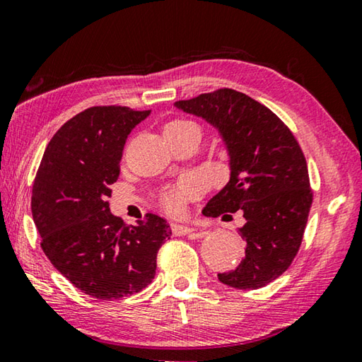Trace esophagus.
Wrapping results in <instances>:
<instances>
[{
	"instance_id": "esophagus-1",
	"label": "esophagus",
	"mask_w": 362,
	"mask_h": 362,
	"mask_svg": "<svg viewBox=\"0 0 362 362\" xmlns=\"http://www.w3.org/2000/svg\"><path fill=\"white\" fill-rule=\"evenodd\" d=\"M170 229H173L174 235H187L194 231L193 228H189L187 225H179V223H173V225H170Z\"/></svg>"
}]
</instances>
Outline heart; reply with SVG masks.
<instances>
[{
  "label": "heart",
  "mask_w": 362,
  "mask_h": 362,
  "mask_svg": "<svg viewBox=\"0 0 362 362\" xmlns=\"http://www.w3.org/2000/svg\"><path fill=\"white\" fill-rule=\"evenodd\" d=\"M196 127V123L188 120H174L166 124L164 131H177L183 128ZM204 189V180L199 175H188L185 179H182L177 185L168 187L163 189L160 201L163 207L168 210L169 214H180L183 207H185V201L189 198H194Z\"/></svg>",
  "instance_id": "1"
}]
</instances>
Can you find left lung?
Here are the masks:
<instances>
[{
	"instance_id": "1",
	"label": "left lung",
	"mask_w": 362,
	"mask_h": 362,
	"mask_svg": "<svg viewBox=\"0 0 362 362\" xmlns=\"http://www.w3.org/2000/svg\"><path fill=\"white\" fill-rule=\"evenodd\" d=\"M174 106L218 129L229 155V182L202 214H244L239 234L245 258L218 280L258 290L284 274L300 247L313 193L305 156L290 128L271 109L240 91L220 88Z\"/></svg>"
}]
</instances>
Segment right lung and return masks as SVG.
Instances as JSON below:
<instances>
[{
    "instance_id": "right-lung-1",
    "label": "right lung",
    "mask_w": 362,
    "mask_h": 362,
    "mask_svg": "<svg viewBox=\"0 0 362 362\" xmlns=\"http://www.w3.org/2000/svg\"><path fill=\"white\" fill-rule=\"evenodd\" d=\"M148 115L124 106L85 109L57 131L39 164L31 212L41 247L57 271L91 298L120 299L144 290L173 234L155 214L127 226L107 202L128 134Z\"/></svg>"
}]
</instances>
